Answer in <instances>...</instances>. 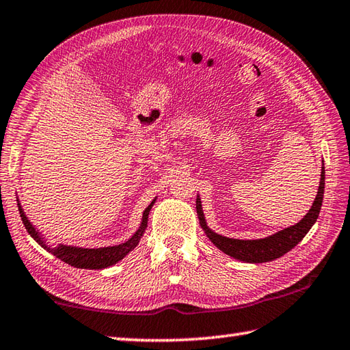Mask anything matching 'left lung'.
I'll list each match as a JSON object with an SVG mask.
<instances>
[{
    "label": "left lung",
    "instance_id": "8db88e82",
    "mask_svg": "<svg viewBox=\"0 0 350 350\" xmlns=\"http://www.w3.org/2000/svg\"><path fill=\"white\" fill-rule=\"evenodd\" d=\"M323 193H325V167H321V174H320V187L317 191L316 200H314L311 209L308 211V214L300 220L297 224L291 226V228H286L284 230L278 232V234L267 237L262 239H234V238H226L212 232L206 221H204L203 212H202V202L200 198L197 197L196 202V209L198 215V221L203 230L206 232L208 238L214 243L218 249L224 252L226 255H229L239 261L244 262H269L273 259L284 256L286 252H290L294 245H297L302 241L304 237L310 232L312 224L317 221L320 209H321V202H323Z\"/></svg>",
    "mask_w": 350,
    "mask_h": 350
}]
</instances>
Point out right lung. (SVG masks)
<instances>
[{
    "instance_id": "1",
    "label": "right lung",
    "mask_w": 350,
    "mask_h": 350,
    "mask_svg": "<svg viewBox=\"0 0 350 350\" xmlns=\"http://www.w3.org/2000/svg\"><path fill=\"white\" fill-rule=\"evenodd\" d=\"M154 200L148 204V208L144 211L142 215V223L141 228L136 230V234L129 239V241L118 244V245H112V247H101V249H81V247H72V245H59L57 249H50L45 244V241L40 238L39 232L33 228L31 223L29 221V218L25 217L23 208L18 203L19 208V215L21 220H23L25 229L29 234L33 237V239H36V243H39L42 247L48 252H51L54 256L59 258L60 261H64L66 264H70L72 267H77V269H89V270H100V269H106V267H111L121 261L130 250H133L136 245H138L139 239L144 234V230L147 228V220H148V214L150 209H152Z\"/></svg>"
}]
</instances>
